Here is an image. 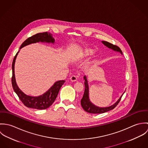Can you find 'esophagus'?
I'll list each match as a JSON object with an SVG mask.
<instances>
[{"instance_id":"esophagus-1","label":"esophagus","mask_w":148,"mask_h":148,"mask_svg":"<svg viewBox=\"0 0 148 148\" xmlns=\"http://www.w3.org/2000/svg\"><path fill=\"white\" fill-rule=\"evenodd\" d=\"M77 78L76 76H75V75H73L70 77V80L72 82H76V81H77Z\"/></svg>"}]
</instances>
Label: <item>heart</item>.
I'll list each match as a JSON object with an SVG mask.
<instances>
[{
	"mask_svg": "<svg viewBox=\"0 0 148 148\" xmlns=\"http://www.w3.org/2000/svg\"><path fill=\"white\" fill-rule=\"evenodd\" d=\"M95 52V51L93 49L91 48H85L83 50H82L79 55H77V56H79V58H86L88 56H90L92 55H93Z\"/></svg>",
	"mask_w": 148,
	"mask_h": 148,
	"instance_id": "1",
	"label": "heart"
}]
</instances>
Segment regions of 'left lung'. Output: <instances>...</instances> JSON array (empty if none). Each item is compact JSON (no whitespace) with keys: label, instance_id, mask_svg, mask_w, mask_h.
Wrapping results in <instances>:
<instances>
[{"label":"left lung","instance_id":"left-lung-1","mask_svg":"<svg viewBox=\"0 0 148 148\" xmlns=\"http://www.w3.org/2000/svg\"><path fill=\"white\" fill-rule=\"evenodd\" d=\"M101 42L108 48L111 49L114 51L120 52L121 55H123L122 51L119 47L114 45L110 42H106V41H102ZM84 80L85 90L83 98L81 100V105L85 111H86V112L90 113H94V114L103 113L112 110L119 104L123 94L125 93V92H124L123 93V95L121 96V97L119 99V100L112 106H107V107H99V106H95L90 101L89 97L88 82L87 80V77L86 76H84Z\"/></svg>","mask_w":148,"mask_h":148}]
</instances>
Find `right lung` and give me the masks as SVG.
Instances as JSON below:
<instances>
[{
    "label": "right lung",
    "instance_id": "right-lung-1",
    "mask_svg": "<svg viewBox=\"0 0 148 148\" xmlns=\"http://www.w3.org/2000/svg\"><path fill=\"white\" fill-rule=\"evenodd\" d=\"M55 41V39L53 38L51 34L47 32L43 33H39L35 35H33L32 36L25 40L22 43L20 47V49L23 47L32 43L42 42L52 43L54 44ZM19 51L20 50L17 52L15 56L14 57L12 64V77L11 81L14 90L17 94L21 102L27 107L39 110L45 109L49 108L53 103L55 99H56V97L58 96L60 88L63 85L65 81L59 80L55 82L53 85L46 92L42 94V95L39 96H31L25 95L18 87L16 82L15 76V63L16 57Z\"/></svg>",
    "mask_w": 148,
    "mask_h": 148
}]
</instances>
